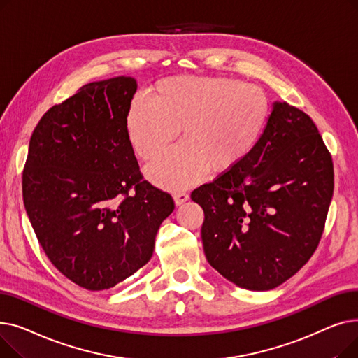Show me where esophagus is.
Masks as SVG:
<instances>
[{"mask_svg":"<svg viewBox=\"0 0 358 358\" xmlns=\"http://www.w3.org/2000/svg\"><path fill=\"white\" fill-rule=\"evenodd\" d=\"M190 199V196L187 194V193H182V192H180V193H176L174 194V203H176V206H181V204H184L187 200Z\"/></svg>","mask_w":358,"mask_h":358,"instance_id":"esophagus-1","label":"esophagus"}]
</instances>
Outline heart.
Wrapping results in <instances>:
<instances>
[{
	"label": "heart",
	"instance_id": "1",
	"mask_svg": "<svg viewBox=\"0 0 358 358\" xmlns=\"http://www.w3.org/2000/svg\"><path fill=\"white\" fill-rule=\"evenodd\" d=\"M270 116L264 90L223 77H174L159 81L150 101L131 103L126 126L146 177L169 192L189 189L209 173L223 174L247 159Z\"/></svg>",
	"mask_w": 358,
	"mask_h": 358
}]
</instances>
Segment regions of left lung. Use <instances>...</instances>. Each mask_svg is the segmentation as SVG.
Listing matches in <instances>:
<instances>
[{
    "instance_id": "8db88e82",
    "label": "left lung",
    "mask_w": 358,
    "mask_h": 358,
    "mask_svg": "<svg viewBox=\"0 0 358 358\" xmlns=\"http://www.w3.org/2000/svg\"><path fill=\"white\" fill-rule=\"evenodd\" d=\"M332 193V158L317 127L275 101L250 157L192 193L204 212L206 258L242 289L280 286L315 252Z\"/></svg>"
}]
</instances>
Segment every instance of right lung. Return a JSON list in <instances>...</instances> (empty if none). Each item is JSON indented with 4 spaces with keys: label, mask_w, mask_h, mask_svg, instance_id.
<instances>
[{
    "label": "right lung",
    "mask_w": 358,
    "mask_h": 358,
    "mask_svg": "<svg viewBox=\"0 0 358 358\" xmlns=\"http://www.w3.org/2000/svg\"><path fill=\"white\" fill-rule=\"evenodd\" d=\"M136 88L131 77L84 85L45 113L29 143L23 201L33 231L52 264L87 290L143 267L174 210L171 196L142 180L129 141Z\"/></svg>",
    "instance_id": "obj_1"
}]
</instances>
